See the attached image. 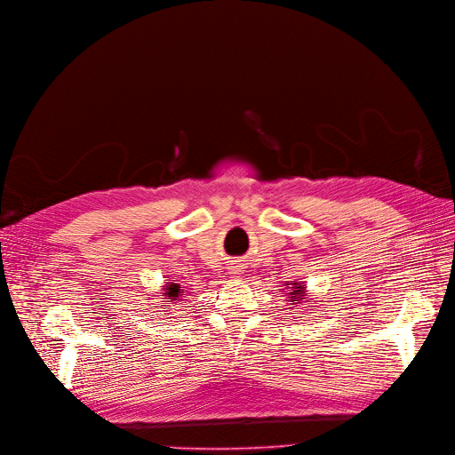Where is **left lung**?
<instances>
[{
	"instance_id": "1",
	"label": "left lung",
	"mask_w": 455,
	"mask_h": 455,
	"mask_svg": "<svg viewBox=\"0 0 455 455\" xmlns=\"http://www.w3.org/2000/svg\"><path fill=\"white\" fill-rule=\"evenodd\" d=\"M287 284H289V283H287ZM287 289H289L287 296H289V301H292V307L304 306V301H306V298H307L306 284L298 281V283H291V287H287Z\"/></svg>"
}]
</instances>
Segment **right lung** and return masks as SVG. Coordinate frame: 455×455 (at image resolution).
I'll list each match as a JSON object with an SVG mask.
<instances>
[{
  "instance_id": "obj_1",
  "label": "right lung",
  "mask_w": 455,
  "mask_h": 455,
  "mask_svg": "<svg viewBox=\"0 0 455 455\" xmlns=\"http://www.w3.org/2000/svg\"><path fill=\"white\" fill-rule=\"evenodd\" d=\"M161 296H164V301H171V304H176V301L181 298V287L178 283H166L163 287ZM161 307V306H157ZM163 309H168V306H163Z\"/></svg>"
}]
</instances>
